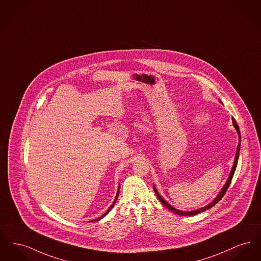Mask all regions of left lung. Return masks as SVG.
<instances>
[{
    "label": "left lung",
    "mask_w": 261,
    "mask_h": 261,
    "mask_svg": "<svg viewBox=\"0 0 261 261\" xmlns=\"http://www.w3.org/2000/svg\"><path fill=\"white\" fill-rule=\"evenodd\" d=\"M221 102V101H220ZM231 120H232V125H233V127L236 128V130H237V133H238V135H239V144H238V148H237V153H236V156H234V161H233V165H232V168L230 169V174H229V177H228V179H227V181H226V184H224V186H223V188H222V190L219 192V194L215 197V199L211 202V203H209L208 205H206V206H204V207H201L199 209H196V210H193V211H181V210H177V209H175L174 207H172L170 204H169L168 201H166V200L164 199L161 195H160V193L158 192V190H156V188L153 186V190H154V193H155V195H156V197L159 198V200L163 203V205L164 206H166L169 210H170L171 212H173V213H175V214L180 215V216H193V215H197L199 214V213H202V212H204V211H206V210H208V209H210V208H212L214 205H216L220 200L222 199V197L224 196V194L226 193V191H227V189L229 188V186H230V180H231V178H232V176H233V173H234V171H236V169H237V165H238V161H239V154H240V150H241V132H240V128H239V126H238V124L236 122V120H234V118H231Z\"/></svg>",
    "instance_id": "left-lung-1"
}]
</instances>
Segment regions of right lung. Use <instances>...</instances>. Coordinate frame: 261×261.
<instances>
[{
  "label": "right lung",
  "mask_w": 261,
  "mask_h": 261,
  "mask_svg": "<svg viewBox=\"0 0 261 261\" xmlns=\"http://www.w3.org/2000/svg\"><path fill=\"white\" fill-rule=\"evenodd\" d=\"M118 195H119V186H118V191H117V193H116V196H115V199H114V201H113V203L111 204V206L108 208V211L105 213V214L102 215V216H100L99 218H97V219H94V220H92V221H90V222H94V221H99V220H101L105 216H107V215L110 212V210L112 209V207L114 206V204H115V202H116V200H117V198H118Z\"/></svg>",
  "instance_id": "obj_1"
}]
</instances>
